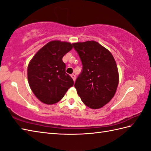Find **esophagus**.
Returning a JSON list of instances; mask_svg holds the SVG:
<instances>
[{"instance_id":"esophagus-1","label":"esophagus","mask_w":151,"mask_h":151,"mask_svg":"<svg viewBox=\"0 0 151 151\" xmlns=\"http://www.w3.org/2000/svg\"><path fill=\"white\" fill-rule=\"evenodd\" d=\"M70 76H71V78L73 79L74 81H75L76 80V76L74 75V74H72V75H70Z\"/></svg>"}]
</instances>
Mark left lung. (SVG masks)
I'll return each instance as SVG.
<instances>
[{"mask_svg": "<svg viewBox=\"0 0 151 151\" xmlns=\"http://www.w3.org/2000/svg\"><path fill=\"white\" fill-rule=\"evenodd\" d=\"M82 64L75 83L85 105L99 109L113 98L118 86L117 67L111 52L95 41L73 43Z\"/></svg>", "mask_w": 151, "mask_h": 151, "instance_id": "1", "label": "left lung"}]
</instances>
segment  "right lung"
I'll list each match as a JSON object with an SVG mask.
<instances>
[{"instance_id":"obj_1","label":"right lung","mask_w":151,"mask_h":151,"mask_svg":"<svg viewBox=\"0 0 151 151\" xmlns=\"http://www.w3.org/2000/svg\"><path fill=\"white\" fill-rule=\"evenodd\" d=\"M73 44L52 41L35 54L28 66V81L32 91L40 101L52 104L60 101L74 84L65 73L62 58Z\"/></svg>"}]
</instances>
